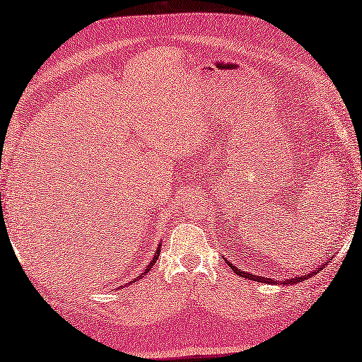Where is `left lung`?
<instances>
[{
	"instance_id": "1",
	"label": "left lung",
	"mask_w": 362,
	"mask_h": 362,
	"mask_svg": "<svg viewBox=\"0 0 362 362\" xmlns=\"http://www.w3.org/2000/svg\"><path fill=\"white\" fill-rule=\"evenodd\" d=\"M331 260V259H329ZM226 262H227V259H226ZM227 264L230 265V269H234V272L237 275H240V276H244V279H249V280H254V281H264V284H272V285H295V284H298V281H305L306 279H310L311 275H316V272H321L323 270V267L328 264V262H326L325 265H320V269H316V270H313V272H310V274H306V275H301V276H295V279H288V280H272V279H265V276H259V275H254V274H250V272H245V270H240V269H237V267H234L230 264V262H227Z\"/></svg>"
}]
</instances>
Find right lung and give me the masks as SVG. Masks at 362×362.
<instances>
[{
  "mask_svg": "<svg viewBox=\"0 0 362 362\" xmlns=\"http://www.w3.org/2000/svg\"><path fill=\"white\" fill-rule=\"evenodd\" d=\"M160 252H161V245H158V249H156V254H155V257H153V259L150 260V264H148V265L145 267V272H143V274H141L140 276H136V279H135V280H133V284H135V281H138V280H141V279H143V276H145V275L148 274V272H150V270H151V267H153V265H155V262L158 260V257H160ZM130 284H132V281H130ZM130 284H128V285H130ZM123 288H125V285H123Z\"/></svg>",
  "mask_w": 362,
  "mask_h": 362,
  "instance_id": "1",
  "label": "right lung"
}]
</instances>
